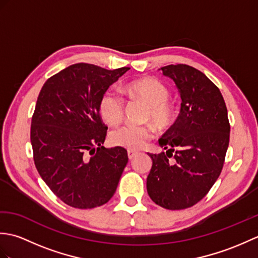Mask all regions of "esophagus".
<instances>
[{
	"mask_svg": "<svg viewBox=\"0 0 258 258\" xmlns=\"http://www.w3.org/2000/svg\"><path fill=\"white\" fill-rule=\"evenodd\" d=\"M138 154H139V153L136 152V151H133V150H128V151H127V155H128L130 160H133V158H134L136 155H138Z\"/></svg>",
	"mask_w": 258,
	"mask_h": 258,
	"instance_id": "34e87169",
	"label": "esophagus"
}]
</instances>
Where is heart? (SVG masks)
<instances>
[{
  "label": "heart",
  "instance_id": "obj_1",
  "mask_svg": "<svg viewBox=\"0 0 258 258\" xmlns=\"http://www.w3.org/2000/svg\"><path fill=\"white\" fill-rule=\"evenodd\" d=\"M128 94L143 101L150 106L147 118L160 127H165L173 120L174 107L167 102L169 91L162 82L155 79H143L130 83L126 87ZM103 118L108 124H118L124 116L123 98L114 92H106L100 103ZM153 138L151 126L126 124L115 128L111 133V141L115 145L130 150H140Z\"/></svg>",
  "mask_w": 258,
  "mask_h": 258
}]
</instances>
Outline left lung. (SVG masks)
Listing matches in <instances>:
<instances>
[{
  "label": "left lung",
  "mask_w": 258,
  "mask_h": 258,
  "mask_svg": "<svg viewBox=\"0 0 258 258\" xmlns=\"http://www.w3.org/2000/svg\"><path fill=\"white\" fill-rule=\"evenodd\" d=\"M161 70L176 85L182 103L177 119L158 140L166 154H150L146 187L157 205L184 210L200 202L220 176L231 126L221 91L204 73L185 64Z\"/></svg>",
  "instance_id": "8db88e82"
}]
</instances>
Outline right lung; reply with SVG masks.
Wrapping results in <instances>:
<instances>
[{
  "mask_svg": "<svg viewBox=\"0 0 258 258\" xmlns=\"http://www.w3.org/2000/svg\"><path fill=\"white\" fill-rule=\"evenodd\" d=\"M128 70L73 64L48 79L38 94L31 125L34 163L65 204L94 208L107 203L117 188L127 151L103 146L107 126L100 116V103Z\"/></svg>",
  "mask_w": 258,
  "mask_h": 258,
  "instance_id": "add662e5",
  "label": "right lung"
}]
</instances>
